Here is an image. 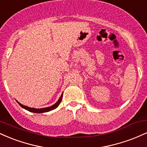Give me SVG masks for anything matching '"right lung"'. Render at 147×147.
I'll return each mask as SVG.
<instances>
[{"label":"right lung","mask_w":147,"mask_h":147,"mask_svg":"<svg viewBox=\"0 0 147 147\" xmlns=\"http://www.w3.org/2000/svg\"><path fill=\"white\" fill-rule=\"evenodd\" d=\"M62 97H63V93L61 94V95L60 98L58 99V101L55 103V104H53L52 106H49V107H46V108H42V109H35V108H31V107H28V106H24L23 105V104H21V103H19L18 102V101H16V102H18V104H19L20 106H21L23 109H25V110L30 111V112H32V113H46V112H49V111H52L54 110V109H55L56 108L58 107V106L59 105L61 102L62 100Z\"/></svg>","instance_id":"right-lung-1"}]
</instances>
